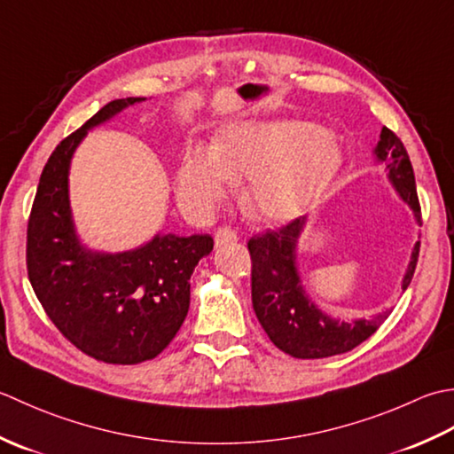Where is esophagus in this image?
<instances>
[{"label": "esophagus", "instance_id": "34e87169", "mask_svg": "<svg viewBox=\"0 0 454 454\" xmlns=\"http://www.w3.org/2000/svg\"><path fill=\"white\" fill-rule=\"evenodd\" d=\"M233 240H237V233L231 227H219L215 231V245L221 247L225 243H233Z\"/></svg>", "mask_w": 454, "mask_h": 454}]
</instances>
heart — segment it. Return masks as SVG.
Here are the masks:
<instances>
[{
  "label": "heart",
  "mask_w": 454,
  "mask_h": 454,
  "mask_svg": "<svg viewBox=\"0 0 454 454\" xmlns=\"http://www.w3.org/2000/svg\"><path fill=\"white\" fill-rule=\"evenodd\" d=\"M343 153L325 129L305 121L223 129L214 149L192 145L176 172V192L193 215H207L247 178L243 207L262 221L303 214L335 178Z\"/></svg>",
  "instance_id": "heart-1"
}]
</instances>
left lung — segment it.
I'll return each instance as SVG.
<instances>
[{
  "mask_svg": "<svg viewBox=\"0 0 454 454\" xmlns=\"http://www.w3.org/2000/svg\"><path fill=\"white\" fill-rule=\"evenodd\" d=\"M376 159L387 164L395 190L413 209L421 223V206L415 188V176L408 151L397 135L384 127L376 146ZM305 217H298L278 229L248 239L251 253V294L253 308L266 335L272 343L294 358H327L343 355L358 347L382 325L390 311L372 319L337 321L325 316L305 294L295 268V245L303 229ZM419 258V243L415 245L402 290L410 286Z\"/></svg>",
  "mask_w": 454,
  "mask_h": 454,
  "instance_id": "obj_1",
  "label": "left lung"
}]
</instances>
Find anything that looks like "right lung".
<instances>
[{
    "instance_id": "right-lung-1",
    "label": "right lung",
    "mask_w": 454,
    "mask_h": 454,
    "mask_svg": "<svg viewBox=\"0 0 454 454\" xmlns=\"http://www.w3.org/2000/svg\"><path fill=\"white\" fill-rule=\"evenodd\" d=\"M145 98L114 99L51 154L27 223V274L43 309L82 353L107 364L159 356L190 308V276L214 251L209 235H156L129 253L78 243L68 203L70 159L88 129Z\"/></svg>"
}]
</instances>
